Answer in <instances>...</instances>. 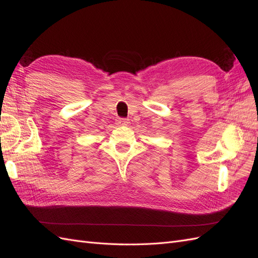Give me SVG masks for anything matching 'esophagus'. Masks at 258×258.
I'll return each instance as SVG.
<instances>
[{
	"instance_id": "1",
	"label": "esophagus",
	"mask_w": 258,
	"mask_h": 258,
	"mask_svg": "<svg viewBox=\"0 0 258 258\" xmlns=\"http://www.w3.org/2000/svg\"><path fill=\"white\" fill-rule=\"evenodd\" d=\"M117 122H118L119 126H128L130 123L129 119H126V118H118L117 119Z\"/></svg>"
}]
</instances>
